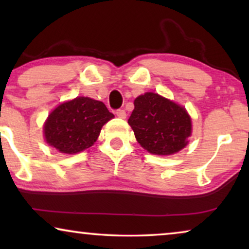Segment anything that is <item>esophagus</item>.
<instances>
[{
  "label": "esophagus",
  "instance_id": "esophagus-1",
  "mask_svg": "<svg viewBox=\"0 0 249 249\" xmlns=\"http://www.w3.org/2000/svg\"><path fill=\"white\" fill-rule=\"evenodd\" d=\"M115 114H117L118 118H121V119H125V117H127V113H125L124 110H117V112H115Z\"/></svg>",
  "mask_w": 249,
  "mask_h": 249
}]
</instances>
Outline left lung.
<instances>
[{"label":"left lung","instance_id":"8db88e82","mask_svg":"<svg viewBox=\"0 0 249 249\" xmlns=\"http://www.w3.org/2000/svg\"><path fill=\"white\" fill-rule=\"evenodd\" d=\"M128 124L142 147L156 155H171L187 145L192 120L186 108L159 94L136 98Z\"/></svg>","mask_w":249,"mask_h":249}]
</instances>
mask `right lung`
Instances as JSON below:
<instances>
[{
	"instance_id": "right-lung-1",
	"label": "right lung",
	"mask_w": 249,
	"mask_h": 249,
	"mask_svg": "<svg viewBox=\"0 0 249 249\" xmlns=\"http://www.w3.org/2000/svg\"><path fill=\"white\" fill-rule=\"evenodd\" d=\"M114 115L104 103L89 97H77L60 104L44 125L46 142L64 154L90 147L101 129Z\"/></svg>"
}]
</instances>
